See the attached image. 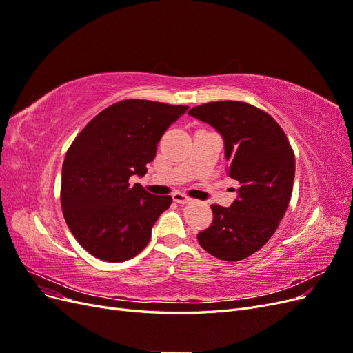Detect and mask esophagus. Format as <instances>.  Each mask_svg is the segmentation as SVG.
<instances>
[{
  "label": "esophagus",
  "mask_w": 353,
  "mask_h": 353,
  "mask_svg": "<svg viewBox=\"0 0 353 353\" xmlns=\"http://www.w3.org/2000/svg\"><path fill=\"white\" fill-rule=\"evenodd\" d=\"M172 199H174V201L179 203V205H185V203L190 201V197L185 196V194H183V193H174Z\"/></svg>",
  "instance_id": "obj_1"
}]
</instances>
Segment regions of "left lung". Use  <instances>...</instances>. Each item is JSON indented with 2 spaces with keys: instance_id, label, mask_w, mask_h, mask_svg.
Masks as SVG:
<instances>
[{
  "instance_id": "obj_1",
  "label": "left lung",
  "mask_w": 353,
  "mask_h": 353,
  "mask_svg": "<svg viewBox=\"0 0 353 353\" xmlns=\"http://www.w3.org/2000/svg\"><path fill=\"white\" fill-rule=\"evenodd\" d=\"M188 114L221 134L228 175L240 183L230 208L210 206L213 221L197 240L221 261H241L266 244L284 216L294 181L293 148L274 117L248 103H206Z\"/></svg>"
}]
</instances>
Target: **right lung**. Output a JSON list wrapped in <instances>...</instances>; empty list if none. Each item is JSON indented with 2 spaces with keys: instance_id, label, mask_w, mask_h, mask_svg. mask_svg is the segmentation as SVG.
Here are the masks:
<instances>
[{
  "instance_id": "add662e5",
  "label": "right lung",
  "mask_w": 353,
  "mask_h": 353,
  "mask_svg": "<svg viewBox=\"0 0 353 353\" xmlns=\"http://www.w3.org/2000/svg\"><path fill=\"white\" fill-rule=\"evenodd\" d=\"M187 105L122 100L100 112L74 138L61 168V209L73 237L105 262L132 259L150 241L170 196H153L144 176L157 144Z\"/></svg>"
}]
</instances>
